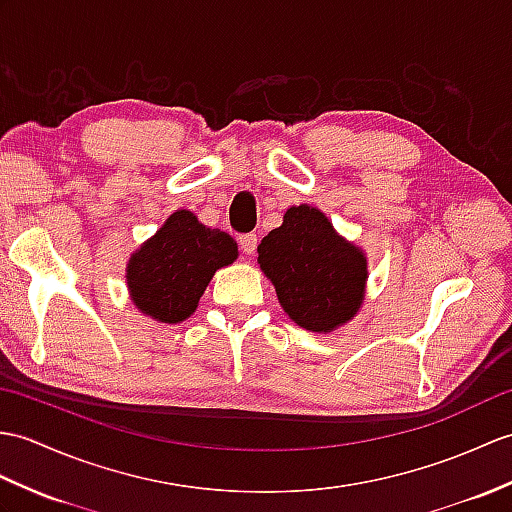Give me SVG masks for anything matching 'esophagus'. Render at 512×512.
Here are the masks:
<instances>
[{
	"mask_svg": "<svg viewBox=\"0 0 512 512\" xmlns=\"http://www.w3.org/2000/svg\"><path fill=\"white\" fill-rule=\"evenodd\" d=\"M240 248H242L244 255H253L255 248H257V235L255 233L240 235Z\"/></svg>",
	"mask_w": 512,
	"mask_h": 512,
	"instance_id": "obj_1",
	"label": "esophagus"
}]
</instances>
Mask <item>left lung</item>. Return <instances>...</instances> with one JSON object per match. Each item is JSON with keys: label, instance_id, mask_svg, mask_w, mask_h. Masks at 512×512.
<instances>
[{"label": "left lung", "instance_id": "left-lung-1", "mask_svg": "<svg viewBox=\"0 0 512 512\" xmlns=\"http://www.w3.org/2000/svg\"><path fill=\"white\" fill-rule=\"evenodd\" d=\"M257 264L296 325L331 334L364 305L368 257L342 237L323 211L294 205L257 246Z\"/></svg>", "mask_w": 512, "mask_h": 512}]
</instances>
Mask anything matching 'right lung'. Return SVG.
Wrapping results in <instances>:
<instances>
[{
    "instance_id": "obj_1",
    "label": "right lung",
    "mask_w": 512,
    "mask_h": 512,
    "mask_svg": "<svg viewBox=\"0 0 512 512\" xmlns=\"http://www.w3.org/2000/svg\"><path fill=\"white\" fill-rule=\"evenodd\" d=\"M229 233L209 229L189 209H176L126 264V288L137 310L176 325L196 312L216 270L237 259Z\"/></svg>"
}]
</instances>
